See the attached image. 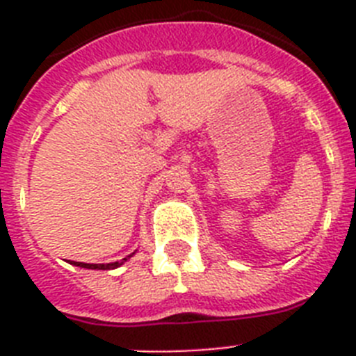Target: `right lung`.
<instances>
[{
  "label": "right lung",
  "mask_w": 356,
  "mask_h": 356,
  "mask_svg": "<svg viewBox=\"0 0 356 356\" xmlns=\"http://www.w3.org/2000/svg\"><path fill=\"white\" fill-rule=\"evenodd\" d=\"M135 253L128 254L127 259H122L124 262H127L128 259H131ZM124 262H110V264H83V262H74V260H69V264H72V266L76 267H83V269H106V271H110V269H118L119 266H122Z\"/></svg>",
  "instance_id": "add662e5"
}]
</instances>
